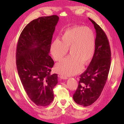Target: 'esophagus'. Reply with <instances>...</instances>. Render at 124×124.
<instances>
[{
	"label": "esophagus",
	"mask_w": 124,
	"mask_h": 124,
	"mask_svg": "<svg viewBox=\"0 0 124 124\" xmlns=\"http://www.w3.org/2000/svg\"><path fill=\"white\" fill-rule=\"evenodd\" d=\"M59 77L62 79H67V77L66 76H63V75H59Z\"/></svg>",
	"instance_id": "esophagus-1"
}]
</instances>
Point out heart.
Here are the masks:
<instances>
[{"label": "heart", "mask_w": 124, "mask_h": 124, "mask_svg": "<svg viewBox=\"0 0 124 124\" xmlns=\"http://www.w3.org/2000/svg\"><path fill=\"white\" fill-rule=\"evenodd\" d=\"M95 48V35L91 28L75 26L64 31L62 41L55 39L51 45L53 59L60 61L69 49L70 56L58 63L56 72L64 76H72L79 72L83 64H88L93 58Z\"/></svg>", "instance_id": "1"}]
</instances>
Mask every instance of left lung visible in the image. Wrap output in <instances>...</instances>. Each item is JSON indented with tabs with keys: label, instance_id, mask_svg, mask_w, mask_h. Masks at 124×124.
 <instances>
[{
	"label": "left lung",
	"instance_id": "1",
	"mask_svg": "<svg viewBox=\"0 0 124 124\" xmlns=\"http://www.w3.org/2000/svg\"><path fill=\"white\" fill-rule=\"evenodd\" d=\"M89 20L96 33L94 54L88 68L80 75L78 88L73 95L76 103L84 107L92 104L100 96L111 65V50L107 35L95 22Z\"/></svg>",
	"mask_w": 124,
	"mask_h": 124
}]
</instances>
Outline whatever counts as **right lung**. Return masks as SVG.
<instances>
[{
	"mask_svg": "<svg viewBox=\"0 0 124 124\" xmlns=\"http://www.w3.org/2000/svg\"><path fill=\"white\" fill-rule=\"evenodd\" d=\"M59 20L57 15L33 20L23 29L16 52L18 74L26 93L34 103L45 107L53 101L57 75H51L54 61L49 55Z\"/></svg>",
	"mask_w": 124,
	"mask_h": 124,
	"instance_id": "1",
	"label": "right lung"
}]
</instances>
